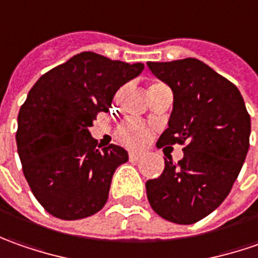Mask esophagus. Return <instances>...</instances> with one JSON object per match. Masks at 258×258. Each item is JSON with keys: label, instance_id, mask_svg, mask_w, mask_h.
<instances>
[{"label": "esophagus", "instance_id": "obj_1", "mask_svg": "<svg viewBox=\"0 0 258 258\" xmlns=\"http://www.w3.org/2000/svg\"><path fill=\"white\" fill-rule=\"evenodd\" d=\"M146 156V153H143V151H130L128 157L130 160H140L141 157Z\"/></svg>", "mask_w": 258, "mask_h": 258}]
</instances>
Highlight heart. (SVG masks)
<instances>
[{
    "label": "heart",
    "mask_w": 258,
    "mask_h": 258,
    "mask_svg": "<svg viewBox=\"0 0 258 258\" xmlns=\"http://www.w3.org/2000/svg\"><path fill=\"white\" fill-rule=\"evenodd\" d=\"M150 137L147 125L138 118H125L117 128V138L121 144L127 147H140L146 144Z\"/></svg>",
    "instance_id": "b5f03b06"
}]
</instances>
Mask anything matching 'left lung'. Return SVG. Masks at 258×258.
<instances>
[{"mask_svg": "<svg viewBox=\"0 0 258 258\" xmlns=\"http://www.w3.org/2000/svg\"><path fill=\"white\" fill-rule=\"evenodd\" d=\"M147 66L174 95L157 146L184 144L182 160L164 158L163 174L146 182L147 199L160 217L192 224L226 200L238 177L250 147V115L238 88L200 59Z\"/></svg>", "mask_w": 258, "mask_h": 258, "instance_id": "8db88e82", "label": "left lung"}]
</instances>
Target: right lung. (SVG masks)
Masks as SVG:
<instances>
[{
	"mask_svg": "<svg viewBox=\"0 0 258 258\" xmlns=\"http://www.w3.org/2000/svg\"><path fill=\"white\" fill-rule=\"evenodd\" d=\"M144 64L81 52L34 84L18 114L17 148L32 194L51 216L80 220L108 199L112 174L128 161L120 146L100 148L88 128Z\"/></svg>",
	"mask_w": 258,
	"mask_h": 258,
	"instance_id": "obj_1",
	"label": "right lung"
}]
</instances>
